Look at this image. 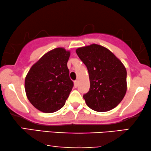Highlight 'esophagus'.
Segmentation results:
<instances>
[{
    "mask_svg": "<svg viewBox=\"0 0 151 151\" xmlns=\"http://www.w3.org/2000/svg\"><path fill=\"white\" fill-rule=\"evenodd\" d=\"M78 80H76V81H74V86L76 88L78 87Z\"/></svg>",
    "mask_w": 151,
    "mask_h": 151,
    "instance_id": "obj_1",
    "label": "esophagus"
}]
</instances>
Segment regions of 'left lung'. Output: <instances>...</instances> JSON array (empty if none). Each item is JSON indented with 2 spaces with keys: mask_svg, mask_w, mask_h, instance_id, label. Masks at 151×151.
Here are the masks:
<instances>
[{
  "mask_svg": "<svg viewBox=\"0 0 151 151\" xmlns=\"http://www.w3.org/2000/svg\"><path fill=\"white\" fill-rule=\"evenodd\" d=\"M87 67L90 88L83 98L90 109L109 111L123 100L127 89V70L122 63L108 49L92 44L76 49Z\"/></svg>",
  "mask_w": 151,
  "mask_h": 151,
  "instance_id": "left-lung-1",
  "label": "left lung"
}]
</instances>
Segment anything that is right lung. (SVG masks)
<instances>
[{"label":"right lung","mask_w":151,"mask_h":151,"mask_svg":"<svg viewBox=\"0 0 151 151\" xmlns=\"http://www.w3.org/2000/svg\"><path fill=\"white\" fill-rule=\"evenodd\" d=\"M69 56L70 51L64 48L53 49L41 57L27 74V97L38 110L53 113L65 104L73 86L67 65Z\"/></svg>","instance_id":"obj_1"}]
</instances>
